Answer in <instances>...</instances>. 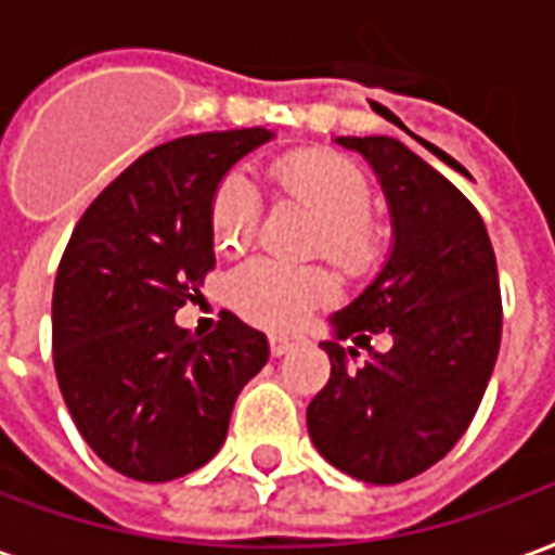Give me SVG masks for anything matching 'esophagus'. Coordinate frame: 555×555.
I'll list each match as a JSON object with an SVG mask.
<instances>
[{"label":"esophagus","instance_id":"1","mask_svg":"<svg viewBox=\"0 0 555 555\" xmlns=\"http://www.w3.org/2000/svg\"><path fill=\"white\" fill-rule=\"evenodd\" d=\"M307 339L298 337V334H274V337H269V346H272V354L274 358H283L286 351L298 349V346H305Z\"/></svg>","mask_w":555,"mask_h":555}]
</instances>
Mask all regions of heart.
<instances>
[{
    "label": "heart",
    "mask_w": 555,
    "mask_h": 555,
    "mask_svg": "<svg viewBox=\"0 0 555 555\" xmlns=\"http://www.w3.org/2000/svg\"><path fill=\"white\" fill-rule=\"evenodd\" d=\"M274 185L319 218V248L339 266H361L375 250L366 209L370 183L358 165L325 150H295L272 162ZM257 194L245 173H228L209 206L212 238L221 250H242L257 230ZM334 298V281L322 269H293L272 260H250L230 274L228 301L250 325L289 331L310 310Z\"/></svg>",
    "instance_id": "b5f03b06"
}]
</instances>
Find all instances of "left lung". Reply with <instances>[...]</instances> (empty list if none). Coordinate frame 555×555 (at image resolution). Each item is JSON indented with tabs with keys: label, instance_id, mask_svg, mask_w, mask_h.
<instances>
[{
	"label": "left lung",
	"instance_id": "1",
	"mask_svg": "<svg viewBox=\"0 0 555 555\" xmlns=\"http://www.w3.org/2000/svg\"><path fill=\"white\" fill-rule=\"evenodd\" d=\"M382 183L393 248L349 307L331 317L319 343L331 378L307 408L313 447L337 470L370 485L405 482L438 464L470 426L491 382L503 301L485 221L428 162L387 135H339ZM370 333L395 346L371 352L361 371L348 354ZM351 336L349 350L339 338Z\"/></svg>",
	"mask_w": 555,
	"mask_h": 555
}]
</instances>
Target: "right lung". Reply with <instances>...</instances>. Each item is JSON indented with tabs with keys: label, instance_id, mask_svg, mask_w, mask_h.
I'll list each match as a JSON object with an SVG mask.
<instances>
[{
	"label": "right lung",
	"instance_id": "right-lung-1",
	"mask_svg": "<svg viewBox=\"0 0 555 555\" xmlns=\"http://www.w3.org/2000/svg\"><path fill=\"white\" fill-rule=\"evenodd\" d=\"M262 127L159 144L85 209L52 293V361L79 435L108 467L171 482L228 438L269 339L233 313L212 334L173 322L216 266L209 206L224 173L272 141Z\"/></svg>",
	"mask_w": 555,
	"mask_h": 555
}]
</instances>
